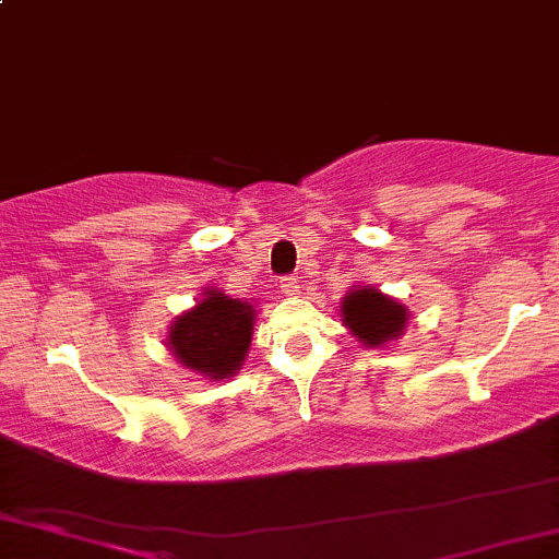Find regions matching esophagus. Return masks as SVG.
Masks as SVG:
<instances>
[{
  "label": "esophagus",
  "mask_w": 559,
  "mask_h": 559,
  "mask_svg": "<svg viewBox=\"0 0 559 559\" xmlns=\"http://www.w3.org/2000/svg\"><path fill=\"white\" fill-rule=\"evenodd\" d=\"M280 287H282V293H285V295H298L300 293L298 277H282Z\"/></svg>",
  "instance_id": "esophagus-1"
}]
</instances>
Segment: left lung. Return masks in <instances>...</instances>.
<instances>
[{
  "mask_svg": "<svg viewBox=\"0 0 559 559\" xmlns=\"http://www.w3.org/2000/svg\"><path fill=\"white\" fill-rule=\"evenodd\" d=\"M342 316L357 340L368 347H381L383 342L394 340L406 323V308L373 287L349 293L342 300Z\"/></svg>",
  "mask_w": 559,
  "mask_h": 559,
  "instance_id": "left-lung-1",
  "label": "left lung"
}]
</instances>
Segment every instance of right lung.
Returning <instances> with one entry per match:
<instances>
[{
  "label": "right lung",
  "mask_w": 559,
  "mask_h": 559,
  "mask_svg": "<svg viewBox=\"0 0 559 559\" xmlns=\"http://www.w3.org/2000/svg\"><path fill=\"white\" fill-rule=\"evenodd\" d=\"M253 308L243 300L210 290L194 311L170 329V349L186 368L210 378H227L240 368L251 344Z\"/></svg>",
  "instance_id": "right-lung-1"
}]
</instances>
